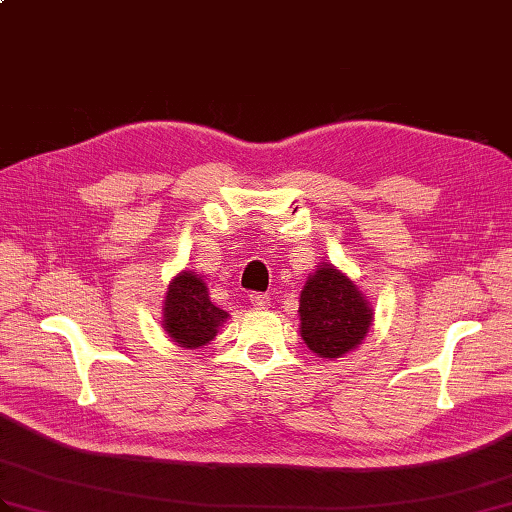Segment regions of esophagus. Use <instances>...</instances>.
I'll return each instance as SVG.
<instances>
[{
  "mask_svg": "<svg viewBox=\"0 0 512 512\" xmlns=\"http://www.w3.org/2000/svg\"><path fill=\"white\" fill-rule=\"evenodd\" d=\"M249 302L256 308H269L271 306V297L267 293H252L249 295Z\"/></svg>",
  "mask_w": 512,
  "mask_h": 512,
  "instance_id": "34e87169",
  "label": "esophagus"
}]
</instances>
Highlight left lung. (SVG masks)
<instances>
[{
	"label": "left lung",
	"mask_w": 512,
	"mask_h": 512,
	"mask_svg": "<svg viewBox=\"0 0 512 512\" xmlns=\"http://www.w3.org/2000/svg\"><path fill=\"white\" fill-rule=\"evenodd\" d=\"M299 334L310 352L336 360L354 352L373 326L360 286L332 263H319L299 293Z\"/></svg>",
	"instance_id": "obj_1"
}]
</instances>
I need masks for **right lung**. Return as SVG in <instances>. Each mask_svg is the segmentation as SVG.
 <instances>
[{
	"mask_svg": "<svg viewBox=\"0 0 512 512\" xmlns=\"http://www.w3.org/2000/svg\"><path fill=\"white\" fill-rule=\"evenodd\" d=\"M228 317L226 310L210 302L204 276L191 269H182L178 276H173L167 286L165 302H162L160 321L162 330L173 343L186 350L204 347L215 339L217 330Z\"/></svg>",
	"mask_w": 512,
	"mask_h": 512,
	"instance_id": "1",
	"label": "right lung"
}]
</instances>
